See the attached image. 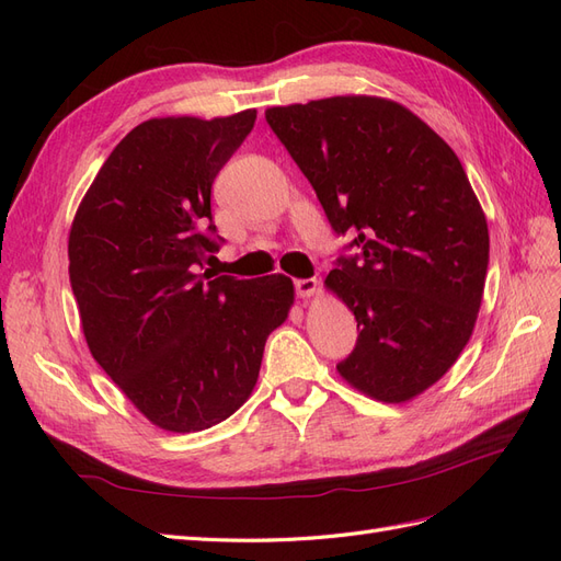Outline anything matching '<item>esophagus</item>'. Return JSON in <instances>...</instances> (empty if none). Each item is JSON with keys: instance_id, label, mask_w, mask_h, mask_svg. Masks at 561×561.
Listing matches in <instances>:
<instances>
[{"instance_id": "obj_1", "label": "esophagus", "mask_w": 561, "mask_h": 561, "mask_svg": "<svg viewBox=\"0 0 561 561\" xmlns=\"http://www.w3.org/2000/svg\"><path fill=\"white\" fill-rule=\"evenodd\" d=\"M295 290L299 299H311L318 293V280L316 278H299L295 280Z\"/></svg>"}]
</instances>
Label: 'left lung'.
<instances>
[{"label":"left lung","instance_id":"8db88e82","mask_svg":"<svg viewBox=\"0 0 561 561\" xmlns=\"http://www.w3.org/2000/svg\"><path fill=\"white\" fill-rule=\"evenodd\" d=\"M264 114L332 229L355 236L358 254L325 278L360 328L336 371L371 400H414L461 355L484 295L489 229L461 161L412 110L379 95Z\"/></svg>","mask_w":561,"mask_h":561}]
</instances>
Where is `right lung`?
I'll list each match as a JSON object with an SVG mask.
<instances>
[{
	"label": "right lung",
	"instance_id": "right-lung-1",
	"mask_svg": "<svg viewBox=\"0 0 561 561\" xmlns=\"http://www.w3.org/2000/svg\"><path fill=\"white\" fill-rule=\"evenodd\" d=\"M254 118L257 110L142 122L114 147L72 219L67 254L89 351L135 410L171 433L206 431L239 410L266 336L295 304L283 274H198L219 250L203 233L213 182Z\"/></svg>",
	"mask_w": 561,
	"mask_h": 561
}]
</instances>
